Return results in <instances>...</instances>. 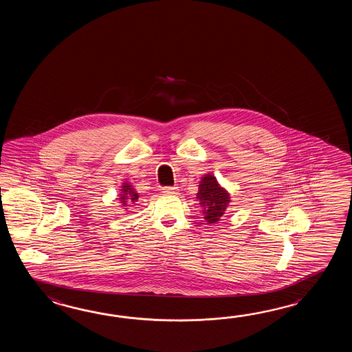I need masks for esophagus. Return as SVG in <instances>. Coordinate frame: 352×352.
Listing matches in <instances>:
<instances>
[{
    "mask_svg": "<svg viewBox=\"0 0 352 352\" xmlns=\"http://www.w3.org/2000/svg\"><path fill=\"white\" fill-rule=\"evenodd\" d=\"M164 194L166 195H177L179 194V187L176 186H166L162 188Z\"/></svg>",
    "mask_w": 352,
    "mask_h": 352,
    "instance_id": "34e87169",
    "label": "esophagus"
}]
</instances>
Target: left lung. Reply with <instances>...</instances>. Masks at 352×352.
Returning <instances> with one entry per match:
<instances>
[{"instance_id":"8db88e82","label":"left lung","mask_w":352,"mask_h":352,"mask_svg":"<svg viewBox=\"0 0 352 352\" xmlns=\"http://www.w3.org/2000/svg\"><path fill=\"white\" fill-rule=\"evenodd\" d=\"M200 200L204 219L214 224L220 220L225 214V210L230 202L229 192L217 184L212 175H205L200 181L197 197Z\"/></svg>"}]
</instances>
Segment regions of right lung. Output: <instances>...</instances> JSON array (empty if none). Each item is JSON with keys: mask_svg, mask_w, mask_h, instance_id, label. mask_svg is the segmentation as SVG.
<instances>
[{"mask_svg": "<svg viewBox=\"0 0 352 352\" xmlns=\"http://www.w3.org/2000/svg\"><path fill=\"white\" fill-rule=\"evenodd\" d=\"M122 194H120V201L122 204L124 205V206H127V204H135V201L138 200V194L135 192V188L132 187V185H129L128 182H124L123 184V186H122ZM128 201H131V203H128ZM131 206V205H129ZM127 209V208H126Z\"/></svg>", "mask_w": 352, "mask_h": 352, "instance_id": "obj_1", "label": "right lung"}]
</instances>
